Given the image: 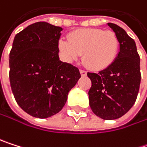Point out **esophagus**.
Returning <instances> with one entry per match:
<instances>
[{
	"mask_svg": "<svg viewBox=\"0 0 147 147\" xmlns=\"http://www.w3.org/2000/svg\"><path fill=\"white\" fill-rule=\"evenodd\" d=\"M80 73H81L82 77H85L87 75V72L85 70H84V69H80Z\"/></svg>",
	"mask_w": 147,
	"mask_h": 147,
	"instance_id": "1",
	"label": "esophagus"
}]
</instances>
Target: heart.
Listing matches in <instances>:
<instances>
[{
  "instance_id": "obj_1",
  "label": "heart",
  "mask_w": 147,
  "mask_h": 147,
  "mask_svg": "<svg viewBox=\"0 0 147 147\" xmlns=\"http://www.w3.org/2000/svg\"><path fill=\"white\" fill-rule=\"evenodd\" d=\"M119 45L114 32L98 28L78 29L68 35V40L58 41V48L66 61H75L83 53L84 63L95 71L102 70L115 62Z\"/></svg>"
}]
</instances>
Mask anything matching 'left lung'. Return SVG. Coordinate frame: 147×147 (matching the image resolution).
I'll use <instances>...</instances> for the list:
<instances>
[{
	"label": "left lung",
	"mask_w": 147,
	"mask_h": 147,
	"mask_svg": "<svg viewBox=\"0 0 147 147\" xmlns=\"http://www.w3.org/2000/svg\"><path fill=\"white\" fill-rule=\"evenodd\" d=\"M116 34L120 51L115 62L99 73L88 72L91 80L89 90L93 113L103 120H115L134 104L141 80L140 56L134 40L119 26L108 23Z\"/></svg>",
	"instance_id": "1"
}]
</instances>
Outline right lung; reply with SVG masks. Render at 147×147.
Here are the masks:
<instances>
[{
  "label": "right lung",
  "mask_w": 147,
  "mask_h": 147,
  "mask_svg": "<svg viewBox=\"0 0 147 147\" xmlns=\"http://www.w3.org/2000/svg\"><path fill=\"white\" fill-rule=\"evenodd\" d=\"M62 27L40 21L15 35L9 54V79L18 105L28 115L45 119L64 106L81 74L59 60Z\"/></svg>",
  "instance_id": "1"
}]
</instances>
